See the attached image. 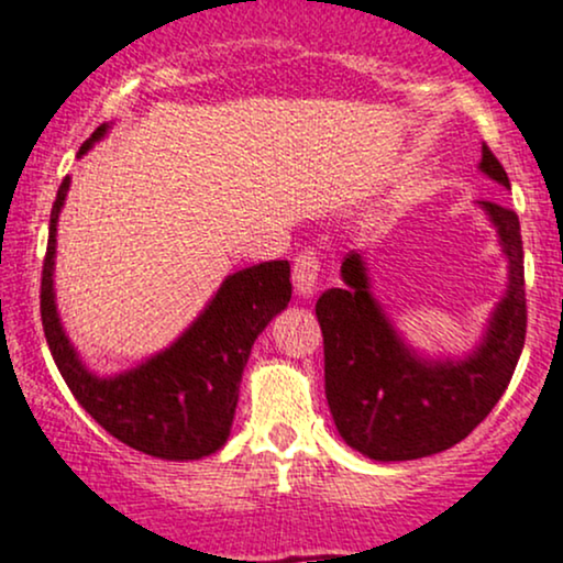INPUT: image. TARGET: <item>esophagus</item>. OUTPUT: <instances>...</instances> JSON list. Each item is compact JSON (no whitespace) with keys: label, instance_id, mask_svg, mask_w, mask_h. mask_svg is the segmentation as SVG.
I'll return each mask as SVG.
<instances>
[{"label":"esophagus","instance_id":"34e87169","mask_svg":"<svg viewBox=\"0 0 563 563\" xmlns=\"http://www.w3.org/2000/svg\"><path fill=\"white\" fill-rule=\"evenodd\" d=\"M319 257H316V252L306 250L300 252L298 257H295V265H292V284H295V295L302 300H311L316 295V289H319Z\"/></svg>","mask_w":563,"mask_h":563}]
</instances>
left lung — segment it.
<instances>
[{
  "label": "left lung",
  "mask_w": 563,
  "mask_h": 563,
  "mask_svg": "<svg viewBox=\"0 0 563 563\" xmlns=\"http://www.w3.org/2000/svg\"><path fill=\"white\" fill-rule=\"evenodd\" d=\"M478 169L510 188L503 164L482 145ZM508 261V287L482 340L465 356L431 358L415 351L372 295L358 252L340 265L343 287L316 302L324 334V390L338 433L377 463L444 452L492 412L519 364L527 334L523 247L519 214L478 201Z\"/></svg>",
  "instance_id": "obj_1"
}]
</instances>
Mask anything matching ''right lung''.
I'll return each instance as SVG.
<instances>
[{
  "mask_svg": "<svg viewBox=\"0 0 563 563\" xmlns=\"http://www.w3.org/2000/svg\"><path fill=\"white\" fill-rule=\"evenodd\" d=\"M109 124H100L79 148L85 156ZM71 178L60 183L49 212L47 255L42 268V327L49 353L74 399L113 439L159 460H201L229 441L244 366L257 334L292 298L289 263L268 261L225 276L197 319L173 345L145 362L100 377L81 362L60 324L55 302L58 218Z\"/></svg>",
  "mask_w": 563,
  "mask_h": 563,
  "instance_id": "1",
  "label": "right lung"
}]
</instances>
